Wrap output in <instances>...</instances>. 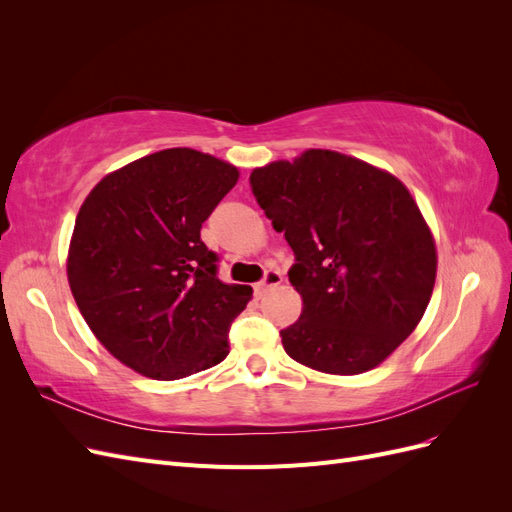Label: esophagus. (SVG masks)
I'll list each match as a JSON object with an SVG mask.
<instances>
[{"instance_id":"34e87169","label":"esophagus","mask_w":512,"mask_h":512,"mask_svg":"<svg viewBox=\"0 0 512 512\" xmlns=\"http://www.w3.org/2000/svg\"><path fill=\"white\" fill-rule=\"evenodd\" d=\"M280 284H282V273H280V271H267L265 277H262V282H258V284L254 286L256 297H265V294H267L271 288L280 286Z\"/></svg>"}]
</instances>
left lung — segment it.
Here are the masks:
<instances>
[{
    "label": "left lung",
    "mask_w": 512,
    "mask_h": 512,
    "mask_svg": "<svg viewBox=\"0 0 512 512\" xmlns=\"http://www.w3.org/2000/svg\"><path fill=\"white\" fill-rule=\"evenodd\" d=\"M252 192L294 262L303 312L290 359L333 376L378 367L416 329L436 284V241L395 175L331 149L254 168Z\"/></svg>",
    "instance_id": "obj_1"
}]
</instances>
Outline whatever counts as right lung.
Returning a JSON list of instances; mask_svg holds the SVG:
<instances>
[{"label": "right lung", "mask_w": 512, "mask_h": 512, "mask_svg": "<svg viewBox=\"0 0 512 512\" xmlns=\"http://www.w3.org/2000/svg\"><path fill=\"white\" fill-rule=\"evenodd\" d=\"M239 168L175 147L96 183L68 247L72 297L98 342L153 380H179L226 359L228 329L252 299L224 284L200 228Z\"/></svg>", "instance_id": "add662e5"}]
</instances>
